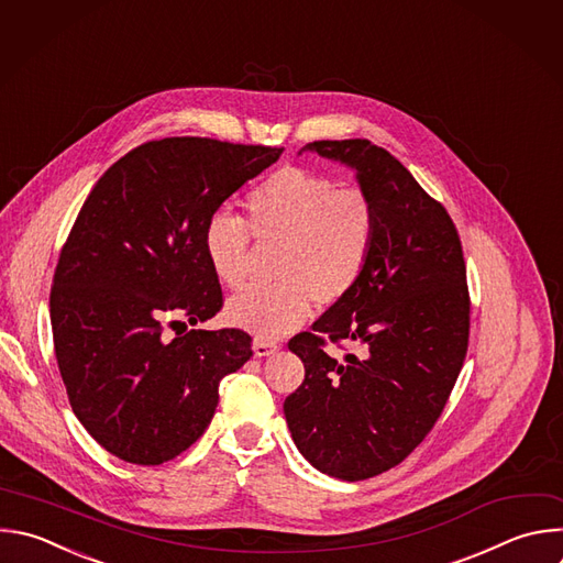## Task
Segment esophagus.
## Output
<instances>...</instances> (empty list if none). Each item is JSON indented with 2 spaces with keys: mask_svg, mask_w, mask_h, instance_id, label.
Here are the masks:
<instances>
[{
  "mask_svg": "<svg viewBox=\"0 0 563 563\" xmlns=\"http://www.w3.org/2000/svg\"><path fill=\"white\" fill-rule=\"evenodd\" d=\"M252 349H254V353H256L258 357H265V355L276 353V351H278V344H276V342H269V340H254Z\"/></svg>",
  "mask_w": 563,
  "mask_h": 563,
  "instance_id": "34e87169",
  "label": "esophagus"
}]
</instances>
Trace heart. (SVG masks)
<instances>
[{"label":"heart","mask_w":563,"mask_h":563,"mask_svg":"<svg viewBox=\"0 0 563 563\" xmlns=\"http://www.w3.org/2000/svg\"><path fill=\"white\" fill-rule=\"evenodd\" d=\"M245 210L250 227L230 212L208 219L203 252L212 274L230 289L243 287L254 234L261 243H283V283L230 298L225 316L232 324L276 340L309 318L313 298L331 307L357 285L378 228L376 208L360 187H338L324 174L289 165L254 187Z\"/></svg>","instance_id":"heart-1"}]
</instances>
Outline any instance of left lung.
<instances>
[{
	"label": "left lung",
	"instance_id": "1",
	"mask_svg": "<svg viewBox=\"0 0 563 563\" xmlns=\"http://www.w3.org/2000/svg\"><path fill=\"white\" fill-rule=\"evenodd\" d=\"M355 172L376 208V241L346 298L289 340L305 364L285 418L302 457L357 482L398 466L433 429L468 346V287L457 230L413 174L366 139L313 141ZM363 346L335 361L323 338Z\"/></svg>",
	"mask_w": 563,
	"mask_h": 563
}]
</instances>
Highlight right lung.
I'll use <instances>...</instances> for the list:
<instances>
[{"label": "right lung", "mask_w": 563, "mask_h": 563, "mask_svg": "<svg viewBox=\"0 0 563 563\" xmlns=\"http://www.w3.org/2000/svg\"><path fill=\"white\" fill-rule=\"evenodd\" d=\"M280 154L206 136L150 141L86 199L53 278V340L77 420L119 460L156 466L190 449L214 418L221 380L252 357L241 329L169 339L166 327L221 311L203 228Z\"/></svg>", "instance_id": "obj_1"}]
</instances>
